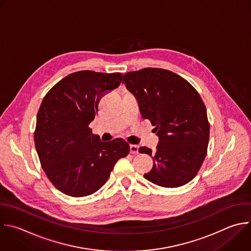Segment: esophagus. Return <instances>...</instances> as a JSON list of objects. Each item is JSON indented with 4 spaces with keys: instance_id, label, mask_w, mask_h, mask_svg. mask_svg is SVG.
Returning a JSON list of instances; mask_svg holds the SVG:
<instances>
[{
    "instance_id": "obj_1",
    "label": "esophagus",
    "mask_w": 251,
    "mask_h": 251,
    "mask_svg": "<svg viewBox=\"0 0 251 251\" xmlns=\"http://www.w3.org/2000/svg\"><path fill=\"white\" fill-rule=\"evenodd\" d=\"M130 151L133 154H137L139 152V146H137V145H130Z\"/></svg>"
}]
</instances>
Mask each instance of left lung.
Here are the masks:
<instances>
[{
    "label": "left lung",
    "instance_id": "8db88e82",
    "mask_svg": "<svg viewBox=\"0 0 251 251\" xmlns=\"http://www.w3.org/2000/svg\"><path fill=\"white\" fill-rule=\"evenodd\" d=\"M122 81L159 139L153 153L147 147L139 149L153 160L145 178L169 188L191 181L205 159L210 136L207 110L197 91L180 75L156 68L129 72Z\"/></svg>",
    "mask_w": 251,
    "mask_h": 251
}]
</instances>
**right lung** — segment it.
<instances>
[{"mask_svg": "<svg viewBox=\"0 0 251 251\" xmlns=\"http://www.w3.org/2000/svg\"><path fill=\"white\" fill-rule=\"evenodd\" d=\"M121 73L79 71L46 94L36 117L34 143L42 169L64 194L83 197L107 181L130 147L123 139L101 142L89 127L103 95L119 87Z\"/></svg>", "mask_w": 251, "mask_h": 251, "instance_id": "obj_1", "label": "right lung"}]
</instances>
